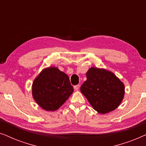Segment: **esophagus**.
I'll return each instance as SVG.
<instances>
[{"label": "esophagus", "mask_w": 146, "mask_h": 146, "mask_svg": "<svg viewBox=\"0 0 146 146\" xmlns=\"http://www.w3.org/2000/svg\"><path fill=\"white\" fill-rule=\"evenodd\" d=\"M79 87H80L79 85H76V86H74V88L75 90H78Z\"/></svg>", "instance_id": "obj_1"}]
</instances>
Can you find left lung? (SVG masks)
I'll return each mask as SVG.
<instances>
[{"label": "left lung", "mask_w": 146, "mask_h": 146, "mask_svg": "<svg viewBox=\"0 0 146 146\" xmlns=\"http://www.w3.org/2000/svg\"><path fill=\"white\" fill-rule=\"evenodd\" d=\"M86 77L80 91L95 110L106 113L119 106L124 97L125 88L114 74L92 67L86 72Z\"/></svg>", "instance_id": "8db88e82"}]
</instances>
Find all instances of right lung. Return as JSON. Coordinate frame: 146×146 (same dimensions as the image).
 <instances>
[{"instance_id":"add662e5","label":"right lung","mask_w":146,"mask_h":146,"mask_svg":"<svg viewBox=\"0 0 146 146\" xmlns=\"http://www.w3.org/2000/svg\"><path fill=\"white\" fill-rule=\"evenodd\" d=\"M74 92L67 74L58 68H44L33 82V98L42 108L55 111L63 105Z\"/></svg>"}]
</instances>
